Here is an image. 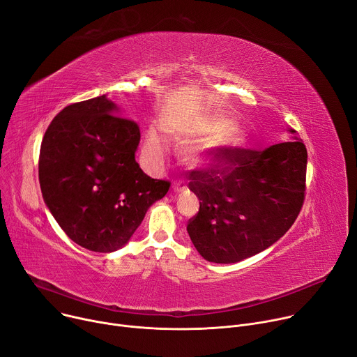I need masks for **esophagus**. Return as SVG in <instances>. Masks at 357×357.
Returning <instances> with one entry per match:
<instances>
[{"label":"esophagus","mask_w":357,"mask_h":357,"mask_svg":"<svg viewBox=\"0 0 357 357\" xmlns=\"http://www.w3.org/2000/svg\"><path fill=\"white\" fill-rule=\"evenodd\" d=\"M172 189L175 193H186L188 192V186L183 182H175L172 185Z\"/></svg>","instance_id":"esophagus-1"}]
</instances>
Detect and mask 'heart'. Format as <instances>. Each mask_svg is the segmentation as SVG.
I'll return each mask as SVG.
<instances>
[{"label": "heart", "mask_w": 357, "mask_h": 357, "mask_svg": "<svg viewBox=\"0 0 357 357\" xmlns=\"http://www.w3.org/2000/svg\"><path fill=\"white\" fill-rule=\"evenodd\" d=\"M164 132L175 144H191L182 151V159L192 168H206L218 164L229 153L242 148L248 139L246 128L225 114L181 123H167L164 125ZM165 152V139L151 128L144 142L145 159L155 167L160 164Z\"/></svg>", "instance_id": "1"}]
</instances>
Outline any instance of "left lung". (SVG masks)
<instances>
[{"mask_svg": "<svg viewBox=\"0 0 357 357\" xmlns=\"http://www.w3.org/2000/svg\"><path fill=\"white\" fill-rule=\"evenodd\" d=\"M287 131L291 141L229 153L222 160L231 167L190 172L189 189L201 206L186 231L205 261L241 262L278 242L296 220L307 151L295 129Z\"/></svg>", "mask_w": 357, "mask_h": 357, "instance_id": "8db88e82", "label": "left lung"}]
</instances>
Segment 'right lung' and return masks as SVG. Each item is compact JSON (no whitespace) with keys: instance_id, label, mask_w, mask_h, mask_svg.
<instances>
[{"instance_id":"right-lung-1","label":"right lung","mask_w":357,"mask_h":357,"mask_svg":"<svg viewBox=\"0 0 357 357\" xmlns=\"http://www.w3.org/2000/svg\"><path fill=\"white\" fill-rule=\"evenodd\" d=\"M139 126L107 95L63 108L44 135L38 176L61 229L92 252L125 246L171 186L139 168Z\"/></svg>"}]
</instances>
